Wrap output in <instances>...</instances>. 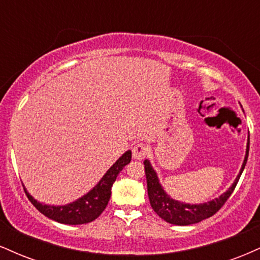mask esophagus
<instances>
[{"label":"esophagus","instance_id":"esophagus-1","mask_svg":"<svg viewBox=\"0 0 260 260\" xmlns=\"http://www.w3.org/2000/svg\"><path fill=\"white\" fill-rule=\"evenodd\" d=\"M149 149L145 144L143 143H138L132 148V153H133V159L136 160H143L145 156H147Z\"/></svg>","mask_w":260,"mask_h":260}]
</instances>
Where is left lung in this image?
<instances>
[{
  "label": "left lung",
  "instance_id": "obj_1",
  "mask_svg": "<svg viewBox=\"0 0 260 260\" xmlns=\"http://www.w3.org/2000/svg\"><path fill=\"white\" fill-rule=\"evenodd\" d=\"M249 153V137L248 143H247V150L246 156H244L243 165L241 168L240 174H238L237 178H236L234 184L229 188L228 192H225L219 198L214 199V201L203 203V204H186V203H181L177 201H174L172 198L164 192L162 187L159 183V178H157L156 174L151 168L150 162L148 160L144 161V169H145V176H147V186H148V196L149 201H150V205L153 208L155 213L159 215L161 219L165 220L166 222L174 223V225H192V223H197L202 220L208 219V217L213 216L217 211L221 209V207L225 204L226 201L232 194L235 190L237 182L240 180L242 171L247 164V159H248Z\"/></svg>",
  "mask_w": 260,
  "mask_h": 260
}]
</instances>
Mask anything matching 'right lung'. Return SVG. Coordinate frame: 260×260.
I'll use <instances>...</instances> for the list:
<instances>
[{"instance_id":"add662e5","label":"right lung","mask_w":260,"mask_h":260,"mask_svg":"<svg viewBox=\"0 0 260 260\" xmlns=\"http://www.w3.org/2000/svg\"><path fill=\"white\" fill-rule=\"evenodd\" d=\"M131 159H132V151L128 150L113 164L99 183L92 188L88 194L83 196L78 201L71 203V204L62 205V207L41 204L26 192L25 188L24 192L31 204L49 219L61 223H67V225H82V223L91 222L98 219L101 213L105 210L110 197H111L113 182L116 181L118 174L123 170L124 166L129 164Z\"/></svg>"}]
</instances>
